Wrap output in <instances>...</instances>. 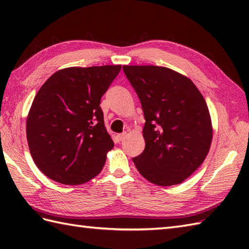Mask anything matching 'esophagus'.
<instances>
[{
	"label": "esophagus",
	"instance_id": "obj_1",
	"mask_svg": "<svg viewBox=\"0 0 249 249\" xmlns=\"http://www.w3.org/2000/svg\"><path fill=\"white\" fill-rule=\"evenodd\" d=\"M126 136H127V134H126V133H123V134H120V135H118L116 137H118V140H119V141H123V140L126 138Z\"/></svg>",
	"mask_w": 249,
	"mask_h": 249
}]
</instances>
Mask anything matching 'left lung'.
<instances>
[{"label":"left lung","instance_id":"obj_1","mask_svg":"<svg viewBox=\"0 0 249 249\" xmlns=\"http://www.w3.org/2000/svg\"><path fill=\"white\" fill-rule=\"evenodd\" d=\"M123 71L145 119V149L134 163L158 186L181 184L204 161L212 143L205 99L189 78L168 67L124 65Z\"/></svg>","mask_w":249,"mask_h":249}]
</instances>
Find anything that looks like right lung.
<instances>
[{"label":"right lung","mask_w":249,"mask_h":249,"mask_svg":"<svg viewBox=\"0 0 249 249\" xmlns=\"http://www.w3.org/2000/svg\"><path fill=\"white\" fill-rule=\"evenodd\" d=\"M121 68H63L37 92L26 118V138L35 165L46 177L80 185L102 171L114 143L106 129L100 98Z\"/></svg>","instance_id":"right-lung-1"}]
</instances>
